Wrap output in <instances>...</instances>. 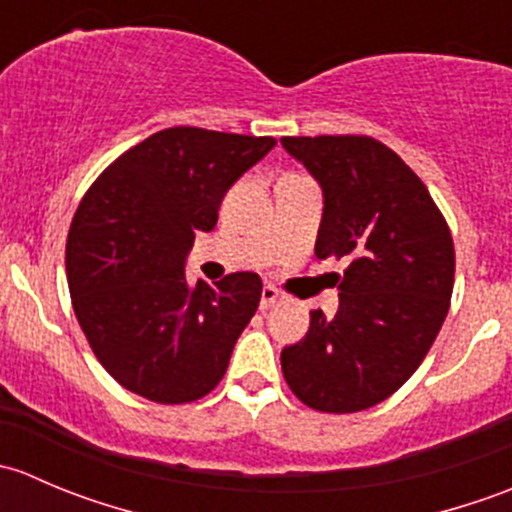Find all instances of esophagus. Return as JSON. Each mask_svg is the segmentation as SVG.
<instances>
[{"label": "esophagus", "mask_w": 512, "mask_h": 512, "mask_svg": "<svg viewBox=\"0 0 512 512\" xmlns=\"http://www.w3.org/2000/svg\"><path fill=\"white\" fill-rule=\"evenodd\" d=\"M277 299H280V292H277L275 287L272 285H265L262 287V297H260V309H270L272 304L277 302Z\"/></svg>", "instance_id": "34e87169"}]
</instances>
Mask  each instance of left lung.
<instances>
[{
  "label": "left lung",
  "instance_id": "left-lung-1",
  "mask_svg": "<svg viewBox=\"0 0 512 512\" xmlns=\"http://www.w3.org/2000/svg\"><path fill=\"white\" fill-rule=\"evenodd\" d=\"M317 178L324 213L314 255L347 262L339 309L309 314V332L282 349V374L309 409L354 414L409 381L448 314L456 252L421 178L369 136H285Z\"/></svg>",
  "mask_w": 512,
  "mask_h": 512
}]
</instances>
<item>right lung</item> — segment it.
<instances>
[{
	"mask_svg": "<svg viewBox=\"0 0 512 512\" xmlns=\"http://www.w3.org/2000/svg\"><path fill=\"white\" fill-rule=\"evenodd\" d=\"M270 136L175 126L128 148L79 203L66 240L76 319L103 369L156 404H190L220 384L257 312L262 280L185 277L195 232H210L230 185Z\"/></svg>",
	"mask_w": 512,
	"mask_h": 512,
	"instance_id": "add662e5",
	"label": "right lung"
}]
</instances>
